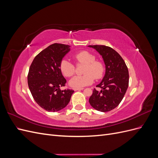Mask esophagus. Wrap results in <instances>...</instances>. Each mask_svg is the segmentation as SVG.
<instances>
[{
	"mask_svg": "<svg viewBox=\"0 0 158 158\" xmlns=\"http://www.w3.org/2000/svg\"><path fill=\"white\" fill-rule=\"evenodd\" d=\"M84 89V88H74V91H80V90H82Z\"/></svg>",
	"mask_w": 158,
	"mask_h": 158,
	"instance_id": "34e87169",
	"label": "esophagus"
}]
</instances>
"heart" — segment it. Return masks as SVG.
Masks as SVG:
<instances>
[{
	"instance_id": "1",
	"label": "heart",
	"mask_w": 158,
	"mask_h": 158,
	"mask_svg": "<svg viewBox=\"0 0 158 158\" xmlns=\"http://www.w3.org/2000/svg\"><path fill=\"white\" fill-rule=\"evenodd\" d=\"M78 64H85L83 70V76H76L69 81V85L74 88H81L92 84L94 78L100 79L103 77L105 67L99 60H95V56L86 51H80L74 55ZM60 70L66 77H71L75 73V66L68 60L64 59L60 63Z\"/></svg>"
}]
</instances>
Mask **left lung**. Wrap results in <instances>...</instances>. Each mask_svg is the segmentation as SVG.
<instances>
[{
	"mask_svg": "<svg viewBox=\"0 0 158 158\" xmlns=\"http://www.w3.org/2000/svg\"><path fill=\"white\" fill-rule=\"evenodd\" d=\"M102 56L106 64V74L95 88L89 99L93 108L101 112L110 111L117 107L124 98L128 86L127 66L121 55L111 47L106 45H89Z\"/></svg>",
	"mask_w": 158,
	"mask_h": 158,
	"instance_id": "left-lung-1",
	"label": "left lung"
}]
</instances>
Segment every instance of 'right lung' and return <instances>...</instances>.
<instances>
[{"instance_id": "add662e5", "label": "right lung", "mask_w": 158, "mask_h": 158, "mask_svg": "<svg viewBox=\"0 0 158 158\" xmlns=\"http://www.w3.org/2000/svg\"><path fill=\"white\" fill-rule=\"evenodd\" d=\"M70 49L67 45L52 44L41 51L30 65L28 86L35 102L47 111L56 112L64 108L74 92L60 89L66 82L60 70V63Z\"/></svg>"}]
</instances>
